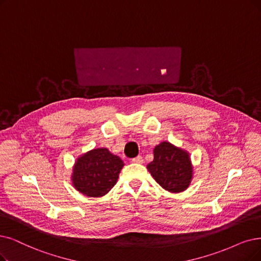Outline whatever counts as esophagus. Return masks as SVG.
Returning <instances> with one entry per match:
<instances>
[{
    "instance_id": "obj_1",
    "label": "esophagus",
    "mask_w": 261,
    "mask_h": 261,
    "mask_svg": "<svg viewBox=\"0 0 261 261\" xmlns=\"http://www.w3.org/2000/svg\"><path fill=\"white\" fill-rule=\"evenodd\" d=\"M132 162L135 163V164H142V163H143V159L141 158V156H137V158L133 159Z\"/></svg>"
}]
</instances>
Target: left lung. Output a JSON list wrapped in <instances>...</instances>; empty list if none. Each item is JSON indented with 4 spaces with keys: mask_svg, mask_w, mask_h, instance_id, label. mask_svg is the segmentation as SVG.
I'll list each match as a JSON object with an SVG mask.
<instances>
[{
    "mask_svg": "<svg viewBox=\"0 0 261 261\" xmlns=\"http://www.w3.org/2000/svg\"><path fill=\"white\" fill-rule=\"evenodd\" d=\"M154 159L147 168L154 180L164 190L181 193L190 186L193 179V165L190 153L163 141L153 150Z\"/></svg>",
    "mask_w": 261,
    "mask_h": 261,
    "instance_id": "1",
    "label": "left lung"
}]
</instances>
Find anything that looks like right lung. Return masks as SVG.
Instances as JSON below:
<instances>
[{"label":"right lung","instance_id":"1","mask_svg":"<svg viewBox=\"0 0 261 261\" xmlns=\"http://www.w3.org/2000/svg\"><path fill=\"white\" fill-rule=\"evenodd\" d=\"M124 163L106 148L80 155L72 167L71 183L87 197H102L116 185Z\"/></svg>","mask_w":261,"mask_h":261}]
</instances>
